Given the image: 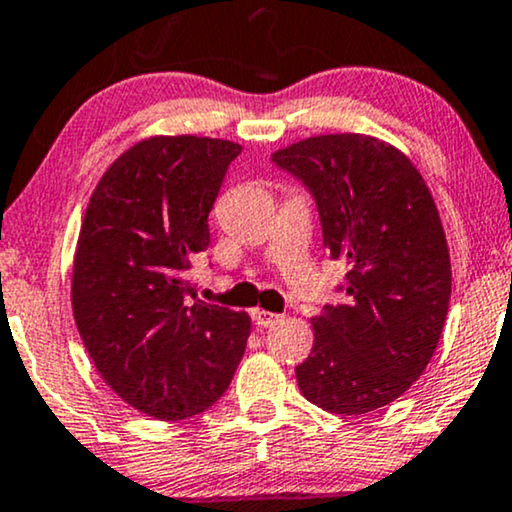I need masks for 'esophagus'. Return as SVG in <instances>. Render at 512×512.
I'll list each match as a JSON object with an SVG mask.
<instances>
[{"label":"esophagus","instance_id":"obj_1","mask_svg":"<svg viewBox=\"0 0 512 512\" xmlns=\"http://www.w3.org/2000/svg\"><path fill=\"white\" fill-rule=\"evenodd\" d=\"M251 318H254V323L258 327H275L277 323H282V315L270 313V311H261V308H256V311L251 313Z\"/></svg>","mask_w":512,"mask_h":512}]
</instances>
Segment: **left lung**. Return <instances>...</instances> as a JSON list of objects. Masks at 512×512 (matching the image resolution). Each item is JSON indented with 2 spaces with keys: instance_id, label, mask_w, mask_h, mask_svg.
<instances>
[{
  "instance_id": "1",
  "label": "left lung",
  "mask_w": 512,
  "mask_h": 512,
  "mask_svg": "<svg viewBox=\"0 0 512 512\" xmlns=\"http://www.w3.org/2000/svg\"><path fill=\"white\" fill-rule=\"evenodd\" d=\"M273 163L311 192L327 256L349 266L342 304L313 318L301 394L330 413L387 406L427 368L449 313V246L430 189L406 154L353 132L308 137Z\"/></svg>"
}]
</instances>
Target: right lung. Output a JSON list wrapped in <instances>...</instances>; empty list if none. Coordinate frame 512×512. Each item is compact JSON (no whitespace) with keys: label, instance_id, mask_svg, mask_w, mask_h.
Returning <instances> with one entry per match:
<instances>
[{"label":"right lung","instance_id":"add662e5","mask_svg":"<svg viewBox=\"0 0 512 512\" xmlns=\"http://www.w3.org/2000/svg\"><path fill=\"white\" fill-rule=\"evenodd\" d=\"M242 147L149 137L94 187L73 261L75 325L102 380L156 420L204 413L230 387L251 332L244 311L197 299L187 270Z\"/></svg>","mask_w":512,"mask_h":512}]
</instances>
